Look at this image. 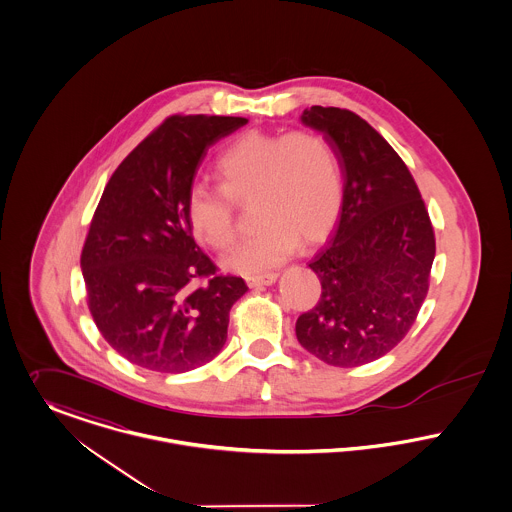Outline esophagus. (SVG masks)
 Returning <instances> with one entry per match:
<instances>
[{
    "label": "esophagus",
    "instance_id": "esophagus-1",
    "mask_svg": "<svg viewBox=\"0 0 512 512\" xmlns=\"http://www.w3.org/2000/svg\"><path fill=\"white\" fill-rule=\"evenodd\" d=\"M278 274L276 272H269V274H257V276H247L245 282L249 288H263V286H271L276 282Z\"/></svg>",
    "mask_w": 512,
    "mask_h": 512
}]
</instances>
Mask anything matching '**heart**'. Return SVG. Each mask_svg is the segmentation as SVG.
Wrapping results in <instances>:
<instances>
[{"instance_id": "1", "label": "heart", "mask_w": 512, "mask_h": 512, "mask_svg": "<svg viewBox=\"0 0 512 512\" xmlns=\"http://www.w3.org/2000/svg\"><path fill=\"white\" fill-rule=\"evenodd\" d=\"M214 176L220 189L195 185L187 193L185 216L193 236L214 251H228L238 240L234 203H253L261 226L224 261L230 271H269L286 261L300 241L325 240L340 216V158L317 131H245L220 152Z\"/></svg>"}]
</instances>
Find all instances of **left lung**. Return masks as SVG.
Instances as JSON below:
<instances>
[{"label":"left lung","mask_w":512,"mask_h":512,"mask_svg":"<svg viewBox=\"0 0 512 512\" xmlns=\"http://www.w3.org/2000/svg\"><path fill=\"white\" fill-rule=\"evenodd\" d=\"M301 123L338 152L344 199L336 232L309 263L321 298L301 313V346L329 365L379 360L408 334L429 290L435 234L410 170L350 110L311 106Z\"/></svg>","instance_id":"8db88e82"}]
</instances>
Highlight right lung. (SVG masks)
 Instances as JSON below:
<instances>
[{
	"instance_id": "obj_1",
	"label": "right lung",
	"mask_w": 512,
	"mask_h": 512,
	"mask_svg": "<svg viewBox=\"0 0 512 512\" xmlns=\"http://www.w3.org/2000/svg\"><path fill=\"white\" fill-rule=\"evenodd\" d=\"M245 118L170 116L108 181L81 253L92 319L125 360L160 373L201 367L228 338L247 292L193 240L187 193L209 147ZM206 284L195 287L194 282Z\"/></svg>"
}]
</instances>
